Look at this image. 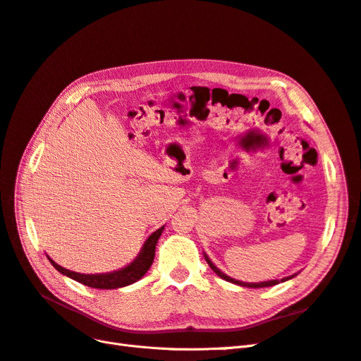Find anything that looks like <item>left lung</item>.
I'll list each match as a JSON object with an SVG mask.
<instances>
[{
  "label": "left lung",
  "mask_w": 361,
  "mask_h": 361,
  "mask_svg": "<svg viewBox=\"0 0 361 361\" xmlns=\"http://www.w3.org/2000/svg\"><path fill=\"white\" fill-rule=\"evenodd\" d=\"M204 259H206V262H207V265L211 267V269L215 272V274H216L218 277L224 279L226 281L235 283V285H239V286H245V288H268V286H274V285H279L280 281H286V280H289V279L295 277V276H290V277H285V279H281V280H269V281H262V283H245V281H239V280H235V279H232V277L226 276L224 272H221L220 269H218V268H216V267L212 264V260H211L209 257H207L206 255H204Z\"/></svg>",
  "instance_id": "left-lung-1"
}]
</instances>
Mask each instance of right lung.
<instances>
[{
    "mask_svg": "<svg viewBox=\"0 0 361 361\" xmlns=\"http://www.w3.org/2000/svg\"><path fill=\"white\" fill-rule=\"evenodd\" d=\"M162 231H164V226L147 238V241L145 243L143 248H141L140 255L134 259V262H130L128 267H125L122 269L106 272V274H80V272L69 271L66 268L60 267L51 257H48V259L51 262V265L56 268L59 272H61L63 276H68L72 280L80 281V283H82V285L89 286V288H94V289L123 288V286H128V285H133V283L138 281L141 277L146 274L147 269L152 265V262H154L157 243H158V239H159Z\"/></svg>",
    "mask_w": 361,
    "mask_h": 361,
    "instance_id": "1",
    "label": "right lung"
}]
</instances>
